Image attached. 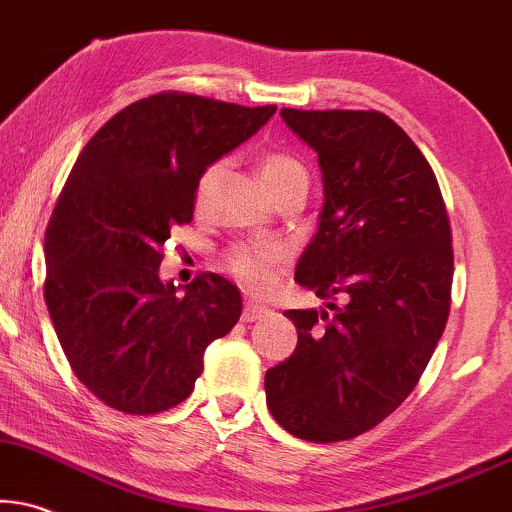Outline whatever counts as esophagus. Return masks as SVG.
Returning a JSON list of instances; mask_svg holds the SVG:
<instances>
[{
  "label": "esophagus",
  "instance_id": "obj_1",
  "mask_svg": "<svg viewBox=\"0 0 512 512\" xmlns=\"http://www.w3.org/2000/svg\"><path fill=\"white\" fill-rule=\"evenodd\" d=\"M264 314H267V307H264V304H257V302L248 300V302L243 304V314H241V319H243L245 323H252V321L262 319Z\"/></svg>",
  "mask_w": 512,
  "mask_h": 512
}]
</instances>
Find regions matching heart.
<instances>
[{
	"label": "heart",
	"instance_id": "1",
	"mask_svg": "<svg viewBox=\"0 0 512 512\" xmlns=\"http://www.w3.org/2000/svg\"><path fill=\"white\" fill-rule=\"evenodd\" d=\"M260 170V179L264 189H271L278 181H286L290 177H304L302 165L297 163L293 155L281 151L264 153L257 163ZM217 167H210L208 172L200 177L198 184V198H203L205 189H208L210 179L215 177ZM283 260V250L276 245H234L224 255V264L229 274L236 278L238 283L250 290H264L274 281V271Z\"/></svg>",
	"mask_w": 512,
	"mask_h": 512
}]
</instances>
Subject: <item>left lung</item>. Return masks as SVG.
Wrapping results in <instances>:
<instances>
[{"label": "left lung", "instance_id": "8db88e82", "mask_svg": "<svg viewBox=\"0 0 512 512\" xmlns=\"http://www.w3.org/2000/svg\"><path fill=\"white\" fill-rule=\"evenodd\" d=\"M281 118L319 155V229L295 281L326 309H288L297 347L264 375L271 416L307 442L375 428L418 385L442 338L454 250L437 177L397 122L378 111Z\"/></svg>", "mask_w": 512, "mask_h": 512}]
</instances>
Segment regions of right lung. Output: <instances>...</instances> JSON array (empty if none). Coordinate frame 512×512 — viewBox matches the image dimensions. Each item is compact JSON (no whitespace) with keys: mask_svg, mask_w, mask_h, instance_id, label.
<instances>
[{"mask_svg":"<svg viewBox=\"0 0 512 512\" xmlns=\"http://www.w3.org/2000/svg\"><path fill=\"white\" fill-rule=\"evenodd\" d=\"M245 108L165 92L134 101L77 155L44 236V300L77 378L122 413H160L193 392L203 354L241 319V293L200 274L177 295L163 245L189 224L212 163L267 125Z\"/></svg>","mask_w":512,"mask_h":512,"instance_id":"1","label":"right lung"}]
</instances>
